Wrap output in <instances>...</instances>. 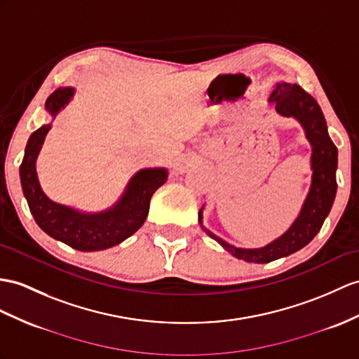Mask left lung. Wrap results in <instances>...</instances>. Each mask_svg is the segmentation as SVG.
Wrapping results in <instances>:
<instances>
[{
  "label": "left lung",
  "instance_id": "1",
  "mask_svg": "<svg viewBox=\"0 0 359 359\" xmlns=\"http://www.w3.org/2000/svg\"><path fill=\"white\" fill-rule=\"evenodd\" d=\"M269 102L276 103V111L280 116L294 117L300 121L312 146V184L299 217L283 236L257 250L236 248L204 229L210 238L219 242L234 257L255 262V264H266V262L290 256L308 245L320 231L337 195L335 172L338 151L327 134L326 120L317 100L302 86L282 82L277 83L274 91L271 93ZM199 221L203 225V208L199 212Z\"/></svg>",
  "mask_w": 359,
  "mask_h": 359
}]
</instances>
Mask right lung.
I'll use <instances>...</instances> for the list:
<instances>
[{"label": "right lung", "mask_w": 359, "mask_h": 359, "mask_svg": "<svg viewBox=\"0 0 359 359\" xmlns=\"http://www.w3.org/2000/svg\"><path fill=\"white\" fill-rule=\"evenodd\" d=\"M73 94L72 86L57 88L46 102L47 111L55 117ZM50 128L51 125H43L30 135L20 168L22 191L34 221L51 238L79 251H100L118 245L144 224L151 198L168 180V172L165 169L140 170L112 208L94 215L76 212L50 201L39 186L34 163Z\"/></svg>", "instance_id": "right-lung-1"}]
</instances>
